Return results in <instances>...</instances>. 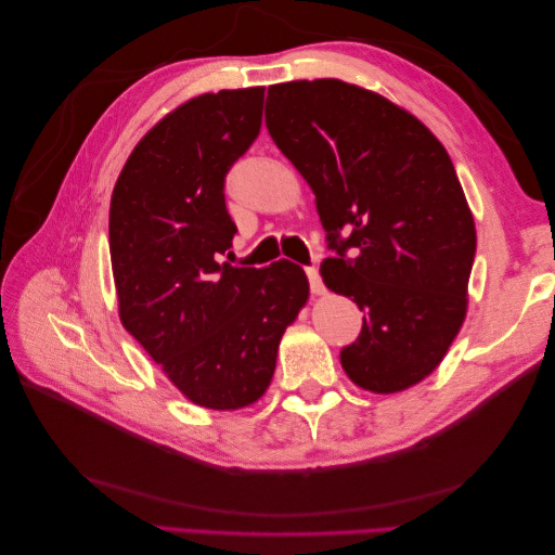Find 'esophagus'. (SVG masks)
Wrapping results in <instances>:
<instances>
[{
	"label": "esophagus",
	"mask_w": 555,
	"mask_h": 555,
	"mask_svg": "<svg viewBox=\"0 0 555 555\" xmlns=\"http://www.w3.org/2000/svg\"><path fill=\"white\" fill-rule=\"evenodd\" d=\"M306 273H308V280H310V292H312L314 296H324V294H326V287H324L322 275H319L317 268L312 266V268H308Z\"/></svg>",
	"instance_id": "1"
}]
</instances>
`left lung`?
<instances>
[{
    "mask_svg": "<svg viewBox=\"0 0 555 555\" xmlns=\"http://www.w3.org/2000/svg\"><path fill=\"white\" fill-rule=\"evenodd\" d=\"M266 127L310 184L335 249L324 284L363 310L340 351L347 377L373 393L410 389L465 322L477 249L444 145L405 108L338 78L268 88Z\"/></svg>",
    "mask_w": 555,
    "mask_h": 555,
    "instance_id": "left-lung-1",
    "label": "left lung"
}]
</instances>
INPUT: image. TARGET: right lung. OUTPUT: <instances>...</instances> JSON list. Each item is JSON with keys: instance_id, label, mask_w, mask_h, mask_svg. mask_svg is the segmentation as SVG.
Listing matches in <instances>:
<instances>
[{"instance_id": "right-lung-1", "label": "right lung", "mask_w": 555, "mask_h": 555, "mask_svg": "<svg viewBox=\"0 0 555 555\" xmlns=\"http://www.w3.org/2000/svg\"><path fill=\"white\" fill-rule=\"evenodd\" d=\"M261 108L263 88L190 99L131 150L111 196L120 322L208 410H241L266 393L282 335L310 296L304 268L287 259L217 261L236 233L224 178L259 137Z\"/></svg>"}]
</instances>
